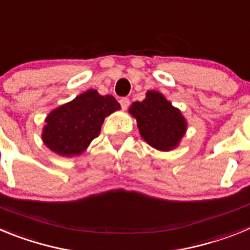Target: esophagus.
I'll list each match as a JSON object with an SVG mask.
<instances>
[{
  "label": "esophagus",
  "mask_w": 250,
  "mask_h": 250,
  "mask_svg": "<svg viewBox=\"0 0 250 250\" xmlns=\"http://www.w3.org/2000/svg\"><path fill=\"white\" fill-rule=\"evenodd\" d=\"M119 103H120L121 107H123L124 110H126L127 107H129V105H130V100H129V99H127V98L120 99V101H119Z\"/></svg>",
  "instance_id": "1"
}]
</instances>
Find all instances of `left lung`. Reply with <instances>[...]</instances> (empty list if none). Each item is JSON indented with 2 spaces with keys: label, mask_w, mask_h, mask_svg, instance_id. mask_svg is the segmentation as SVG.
I'll return each mask as SVG.
<instances>
[{
  "label": "left lung",
  "mask_w": 250,
  "mask_h": 250,
  "mask_svg": "<svg viewBox=\"0 0 250 250\" xmlns=\"http://www.w3.org/2000/svg\"><path fill=\"white\" fill-rule=\"evenodd\" d=\"M129 112L136 120L141 138L159 151L176 149L187 134L188 121L184 115L155 90L146 91L143 101L132 103Z\"/></svg>",
  "instance_id": "left-lung-1"
}]
</instances>
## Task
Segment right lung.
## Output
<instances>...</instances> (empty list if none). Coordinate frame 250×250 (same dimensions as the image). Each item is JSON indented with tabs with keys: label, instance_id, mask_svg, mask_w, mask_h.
I'll return each instance as SVG.
<instances>
[{
	"label": "right lung",
	"instance_id": "obj_1",
	"mask_svg": "<svg viewBox=\"0 0 250 250\" xmlns=\"http://www.w3.org/2000/svg\"><path fill=\"white\" fill-rule=\"evenodd\" d=\"M118 110L120 104L114 96H103L94 89L86 90L46 116L41 139L57 155L79 156L98 138L106 116Z\"/></svg>",
	"mask_w": 250,
	"mask_h": 250
}]
</instances>
